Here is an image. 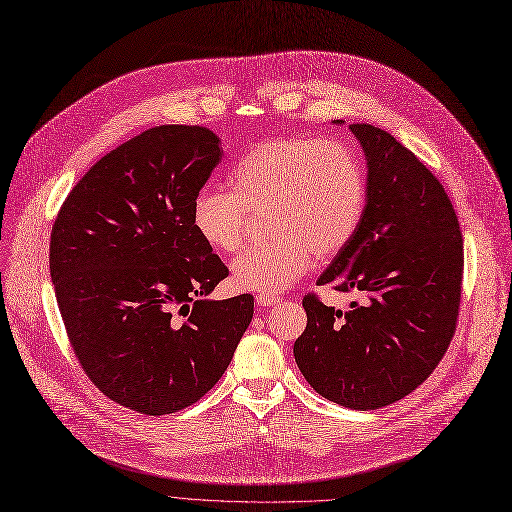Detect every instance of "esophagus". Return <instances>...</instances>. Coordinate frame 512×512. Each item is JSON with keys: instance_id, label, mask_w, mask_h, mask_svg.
<instances>
[{"instance_id": "1", "label": "esophagus", "mask_w": 512, "mask_h": 512, "mask_svg": "<svg viewBox=\"0 0 512 512\" xmlns=\"http://www.w3.org/2000/svg\"><path fill=\"white\" fill-rule=\"evenodd\" d=\"M255 301L259 307H274L280 303V297H274V294H257Z\"/></svg>"}]
</instances>
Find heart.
<instances>
[{
	"mask_svg": "<svg viewBox=\"0 0 512 512\" xmlns=\"http://www.w3.org/2000/svg\"><path fill=\"white\" fill-rule=\"evenodd\" d=\"M230 191L201 186L191 224L207 247L234 253L251 213H265L276 236L232 261L238 288L282 292L307 274L315 257L344 249L365 209V176L357 155L340 141L282 137L257 143L232 170Z\"/></svg>",
	"mask_w": 512,
	"mask_h": 512,
	"instance_id": "obj_1",
	"label": "heart"
}]
</instances>
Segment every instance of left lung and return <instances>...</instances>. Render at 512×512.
Here are the masks:
<instances>
[{
    "instance_id": "8db88e82",
    "label": "left lung",
    "mask_w": 512,
    "mask_h": 512,
    "mask_svg": "<svg viewBox=\"0 0 512 512\" xmlns=\"http://www.w3.org/2000/svg\"><path fill=\"white\" fill-rule=\"evenodd\" d=\"M348 128L367 161L365 209L317 284L365 301L342 313L307 294L294 361L317 394L373 411L411 394L444 357L461 303L463 236L440 180L413 151L371 124Z\"/></svg>"
}]
</instances>
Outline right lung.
<instances>
[{
    "label": "right lung",
    "instance_id": "right-lung-1",
    "mask_svg": "<svg viewBox=\"0 0 512 512\" xmlns=\"http://www.w3.org/2000/svg\"><path fill=\"white\" fill-rule=\"evenodd\" d=\"M209 128L155 126L101 157L51 228L49 272L91 382L143 415L191 407L224 375L253 297L211 301L228 267L191 224L218 168Z\"/></svg>",
    "mask_w": 512,
    "mask_h": 512
}]
</instances>
